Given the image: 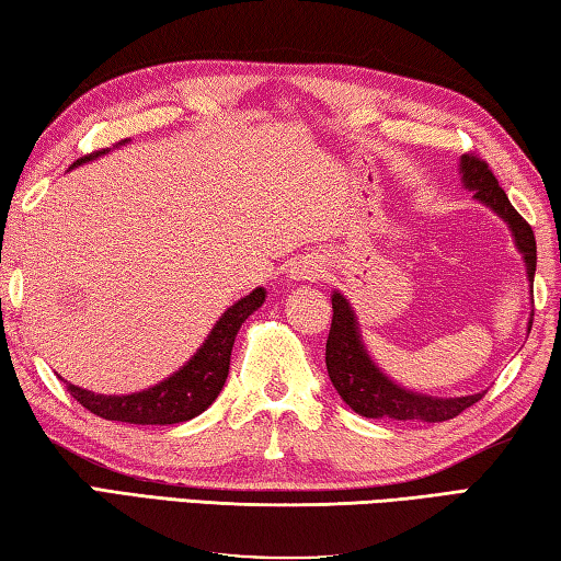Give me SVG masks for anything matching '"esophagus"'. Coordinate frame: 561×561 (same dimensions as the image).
<instances>
[{
	"instance_id": "esophagus-1",
	"label": "esophagus",
	"mask_w": 561,
	"mask_h": 561,
	"mask_svg": "<svg viewBox=\"0 0 561 561\" xmlns=\"http://www.w3.org/2000/svg\"><path fill=\"white\" fill-rule=\"evenodd\" d=\"M318 271H320V265L312 261V259H308V255H306V259H298L296 263H293V268H290L293 278H302V280L316 278Z\"/></svg>"
}]
</instances>
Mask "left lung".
<instances>
[{
    "instance_id": "left-lung-1",
    "label": "left lung",
    "mask_w": 561,
    "mask_h": 561,
    "mask_svg": "<svg viewBox=\"0 0 561 561\" xmlns=\"http://www.w3.org/2000/svg\"><path fill=\"white\" fill-rule=\"evenodd\" d=\"M460 172H463V184L476 192V199L488 204L490 209L503 216L510 224L517 249L523 253L527 265V278L529 283H535L537 243L533 226L510 204L505 190L497 184L493 170H490L483 157H478L476 152L463 154L460 157ZM325 365L337 394L345 399L347 407L367 419L426 421V424H438V421L458 416L460 411H466L485 397L483 391V394L473 397L436 399L397 387L369 359L367 350L359 340L355 312H352L347 298L340 296V293H332V325L325 345Z\"/></svg>"
}]
</instances>
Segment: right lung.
Here are the masks:
<instances>
[{
	"label": "right lung",
	"mask_w": 561,
	"mask_h": 561,
	"mask_svg": "<svg viewBox=\"0 0 561 561\" xmlns=\"http://www.w3.org/2000/svg\"><path fill=\"white\" fill-rule=\"evenodd\" d=\"M123 145V142H117ZM107 150H95L91 154L76 160V164L93 160L98 154H105ZM265 300V290L255 288L249 296L224 312L206 337L199 352L186 362V365L167 377L160 385H154L137 394L125 397H105L95 394L81 387H73L66 381V389L78 404L85 407L91 414L107 419V421H125V424H140V426H167L180 424V421H190L199 416L204 409L211 407V401L219 397L226 377H229V362H231V347L236 340V332L241 330L243 320L259 310Z\"/></svg>",
	"instance_id": "right-lung-1"
}]
</instances>
